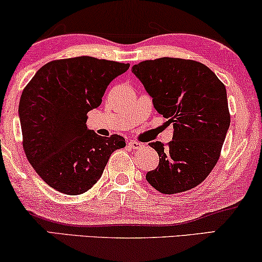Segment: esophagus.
Instances as JSON below:
<instances>
[{
    "label": "esophagus",
    "instance_id": "1",
    "mask_svg": "<svg viewBox=\"0 0 262 262\" xmlns=\"http://www.w3.org/2000/svg\"><path fill=\"white\" fill-rule=\"evenodd\" d=\"M128 145H130V148H132V149H141L143 144L139 143V142H136V141H130L128 142Z\"/></svg>",
    "mask_w": 262,
    "mask_h": 262
}]
</instances>
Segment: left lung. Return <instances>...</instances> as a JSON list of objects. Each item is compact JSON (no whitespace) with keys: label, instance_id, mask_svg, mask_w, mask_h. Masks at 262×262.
I'll list each match as a JSON object with an SVG mask.
<instances>
[{"label":"left lung","instance_id":"8db88e82","mask_svg":"<svg viewBox=\"0 0 262 262\" xmlns=\"http://www.w3.org/2000/svg\"><path fill=\"white\" fill-rule=\"evenodd\" d=\"M132 72L174 128L167 144L149 143L159 166L145 179L168 195L195 188L218 162L230 126L225 85L206 64L178 57L142 61Z\"/></svg>","mask_w":262,"mask_h":262}]
</instances>
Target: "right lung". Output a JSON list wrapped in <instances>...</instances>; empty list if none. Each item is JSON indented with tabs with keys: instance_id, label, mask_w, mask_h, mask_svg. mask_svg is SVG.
I'll use <instances>...</instances> for the list:
<instances>
[{
	"instance_id": "right-lung-1",
	"label": "right lung",
	"mask_w": 262,
	"mask_h": 262,
	"mask_svg": "<svg viewBox=\"0 0 262 262\" xmlns=\"http://www.w3.org/2000/svg\"><path fill=\"white\" fill-rule=\"evenodd\" d=\"M128 67L91 56L54 60L23 90L24 151L53 189L66 195L88 191L101 178L112 152L126 145L121 136L102 137L89 130L86 114L100 106L111 81Z\"/></svg>"
}]
</instances>
